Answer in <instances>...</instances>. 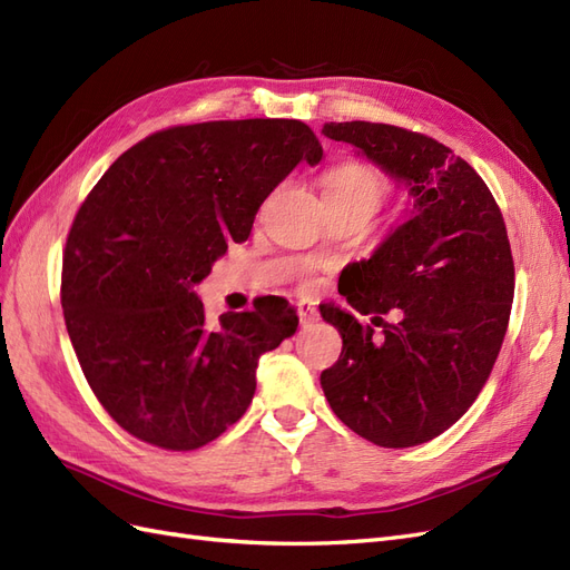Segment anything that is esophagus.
I'll use <instances>...</instances> for the list:
<instances>
[{"instance_id": "34e87169", "label": "esophagus", "mask_w": 570, "mask_h": 570, "mask_svg": "<svg viewBox=\"0 0 570 570\" xmlns=\"http://www.w3.org/2000/svg\"><path fill=\"white\" fill-rule=\"evenodd\" d=\"M297 314H299L302 325H312L318 321V308L314 302H308V299L297 302Z\"/></svg>"}]
</instances>
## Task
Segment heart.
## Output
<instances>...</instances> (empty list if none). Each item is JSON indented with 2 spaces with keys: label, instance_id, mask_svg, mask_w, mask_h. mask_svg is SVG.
<instances>
[{
  "label": "heart",
  "instance_id": "obj_1",
  "mask_svg": "<svg viewBox=\"0 0 570 570\" xmlns=\"http://www.w3.org/2000/svg\"><path fill=\"white\" fill-rule=\"evenodd\" d=\"M323 195L327 206L358 209L373 216L387 199L390 183L381 170L371 164L344 161L325 174Z\"/></svg>",
  "mask_w": 570,
  "mask_h": 570
}]
</instances>
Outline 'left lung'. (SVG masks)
<instances>
[{"instance_id": "1", "label": "left lung", "mask_w": 570, "mask_h": 570, "mask_svg": "<svg viewBox=\"0 0 570 570\" xmlns=\"http://www.w3.org/2000/svg\"><path fill=\"white\" fill-rule=\"evenodd\" d=\"M323 135L404 183L413 212L371 258L340 275L352 308L375 314L384 333L321 306L342 335L321 387L356 435L387 450L423 444L469 411L502 350L513 302L504 218L485 180L433 137L368 120L325 124ZM390 311L394 324L380 318Z\"/></svg>"}]
</instances>
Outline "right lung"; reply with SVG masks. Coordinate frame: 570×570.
Here are the masks:
<instances>
[{"mask_svg": "<svg viewBox=\"0 0 570 570\" xmlns=\"http://www.w3.org/2000/svg\"><path fill=\"white\" fill-rule=\"evenodd\" d=\"M321 157L295 118L206 120L145 137L92 187L66 237L61 306L85 377L126 433L189 452L243 419L258 356L299 318L262 297L209 327L193 285L245 243L289 170Z\"/></svg>", "mask_w": 570, "mask_h": 570, "instance_id": "1", "label": "right lung"}]
</instances>
